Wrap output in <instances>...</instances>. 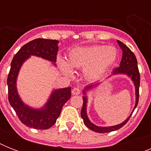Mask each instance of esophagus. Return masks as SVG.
<instances>
[{"instance_id":"obj_1","label":"esophagus","mask_w":151,"mask_h":151,"mask_svg":"<svg viewBox=\"0 0 151 151\" xmlns=\"http://www.w3.org/2000/svg\"><path fill=\"white\" fill-rule=\"evenodd\" d=\"M81 93V90L80 88H74L73 90H72V94L73 96H76V95H79Z\"/></svg>"}]
</instances>
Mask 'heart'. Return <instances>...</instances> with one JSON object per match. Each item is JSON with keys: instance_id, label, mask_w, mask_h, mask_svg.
<instances>
[{"instance_id": "b5f03b06", "label": "heart", "mask_w": 151, "mask_h": 151, "mask_svg": "<svg viewBox=\"0 0 151 151\" xmlns=\"http://www.w3.org/2000/svg\"><path fill=\"white\" fill-rule=\"evenodd\" d=\"M117 51L112 45H96L78 47L70 51L66 62L59 60L62 72L72 76V69L83 70V76L86 80L94 81L102 77L106 71L116 62Z\"/></svg>"}]
</instances>
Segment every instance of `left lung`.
<instances>
[{"label":"left lung","instance_id":"8db88e82","mask_svg":"<svg viewBox=\"0 0 151 151\" xmlns=\"http://www.w3.org/2000/svg\"><path fill=\"white\" fill-rule=\"evenodd\" d=\"M117 44L119 45L120 48L122 50V61L120 63L119 67L115 68L112 71V73L108 76L107 78H110L113 75H126L128 78H129L133 83L135 86V95H136V103L134 106V108L132 111L131 114L124 120V122H122L121 124L113 125V126H98L96 124H93L89 120L87 114V103H88V96L87 93L90 92L91 90L94 89L97 86L100 85L102 81H97L96 83L90 84L88 86H85V88L83 89L82 93L84 94L83 96V106L81 111V116L82 117L84 121V124L92 131L96 132H99V133H105V132H110L116 131L117 129H121L122 126H124L126 124L128 121L129 120L130 117L132 116V114L133 113L134 110L138 105L139 102V84H140V76H139V72L138 66H137V60H136V55L133 54L125 45L122 43V41L117 40Z\"/></svg>","mask_w":151,"mask_h":151}]
</instances>
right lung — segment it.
Returning <instances> with one entry per match:
<instances>
[{
	"label": "right lung",
	"instance_id": "add662e5",
	"mask_svg": "<svg viewBox=\"0 0 151 151\" xmlns=\"http://www.w3.org/2000/svg\"><path fill=\"white\" fill-rule=\"evenodd\" d=\"M59 41L37 38L24 45L13 58L7 84L8 101L22 123L35 129H48L54 125L59 117L62 108L70 99L71 88L53 89L48 100L41 107L35 108L22 100L17 89V79L20 69L30 56L40 57L56 66Z\"/></svg>",
	"mask_w": 151,
	"mask_h": 151
}]
</instances>
